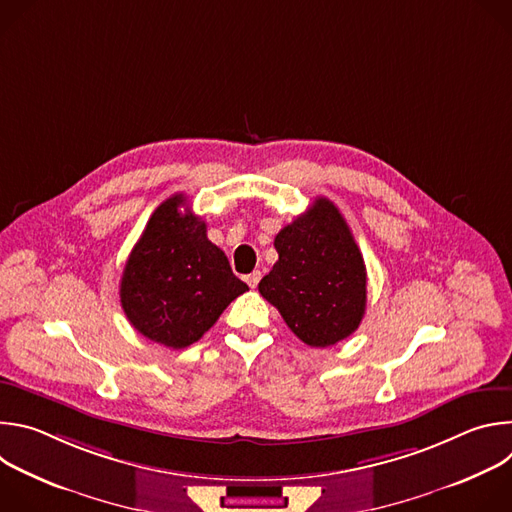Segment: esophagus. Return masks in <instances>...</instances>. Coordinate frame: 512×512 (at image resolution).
I'll return each mask as SVG.
<instances>
[{"label": "esophagus", "instance_id": "esophagus-1", "mask_svg": "<svg viewBox=\"0 0 512 512\" xmlns=\"http://www.w3.org/2000/svg\"><path fill=\"white\" fill-rule=\"evenodd\" d=\"M259 279H261V271H253V273H249V275L245 277V281L249 283V287H257Z\"/></svg>", "mask_w": 512, "mask_h": 512}]
</instances>
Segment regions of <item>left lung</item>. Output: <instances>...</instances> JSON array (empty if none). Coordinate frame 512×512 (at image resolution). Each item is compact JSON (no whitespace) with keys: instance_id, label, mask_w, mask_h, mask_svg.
Segmentation results:
<instances>
[{"instance_id":"1","label":"left lung","mask_w":512,"mask_h":512,"mask_svg":"<svg viewBox=\"0 0 512 512\" xmlns=\"http://www.w3.org/2000/svg\"><path fill=\"white\" fill-rule=\"evenodd\" d=\"M273 245L279 259L259 281V294L308 346L348 338L367 308V267L334 202L316 198Z\"/></svg>"}]
</instances>
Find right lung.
<instances>
[{
  "instance_id": "1",
  "label": "right lung",
  "mask_w": 512,
  "mask_h": 512,
  "mask_svg": "<svg viewBox=\"0 0 512 512\" xmlns=\"http://www.w3.org/2000/svg\"><path fill=\"white\" fill-rule=\"evenodd\" d=\"M247 289L227 255L208 241L206 223L190 212L184 194H174L154 210L131 249L119 298L139 334L186 348Z\"/></svg>"
}]
</instances>
